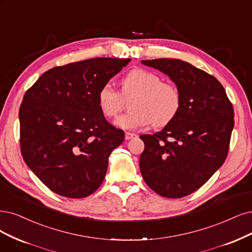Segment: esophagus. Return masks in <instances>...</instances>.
Wrapping results in <instances>:
<instances>
[{
	"label": "esophagus",
	"mask_w": 252,
	"mask_h": 252,
	"mask_svg": "<svg viewBox=\"0 0 252 252\" xmlns=\"http://www.w3.org/2000/svg\"><path fill=\"white\" fill-rule=\"evenodd\" d=\"M137 134H134V133H129V132H126V140H131V139H134V138H137Z\"/></svg>",
	"instance_id": "1"
}]
</instances>
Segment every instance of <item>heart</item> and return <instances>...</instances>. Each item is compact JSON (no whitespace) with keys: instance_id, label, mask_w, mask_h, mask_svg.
I'll return each mask as SVG.
<instances>
[{"instance_id":"b5f03b06","label":"heart","mask_w":252,"mask_h":252,"mask_svg":"<svg viewBox=\"0 0 252 252\" xmlns=\"http://www.w3.org/2000/svg\"><path fill=\"white\" fill-rule=\"evenodd\" d=\"M135 95L129 104V113L120 116L115 125L135 129L150 125L164 126L178 116L182 106L179 88L171 83L161 82L157 73L144 68H135L121 81L120 94L110 84L98 91L97 102L101 114L114 118L123 110L124 99Z\"/></svg>"}]
</instances>
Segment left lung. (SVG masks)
<instances>
[{"label":"left lung","mask_w":252,"mask_h":252,"mask_svg":"<svg viewBox=\"0 0 252 252\" xmlns=\"http://www.w3.org/2000/svg\"><path fill=\"white\" fill-rule=\"evenodd\" d=\"M167 74L182 106L162 131L142 135L139 165L143 180L163 197L181 198L206 184L224 163L234 128V108L220 82L179 59L142 60Z\"/></svg>","instance_id":"left-lung-1"}]
</instances>
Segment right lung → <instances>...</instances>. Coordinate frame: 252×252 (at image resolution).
I'll return each instance as SVG.
<instances>
[{
    "label": "right lung",
    "instance_id": "obj_1",
    "mask_svg": "<svg viewBox=\"0 0 252 252\" xmlns=\"http://www.w3.org/2000/svg\"><path fill=\"white\" fill-rule=\"evenodd\" d=\"M131 59L92 58L45 71L20 108L24 161L50 190L68 198L95 192L125 133L101 114L98 91Z\"/></svg>",
    "mask_w": 252,
    "mask_h": 252
}]
</instances>
